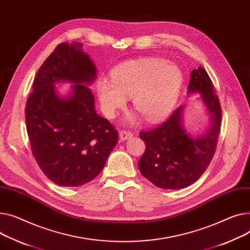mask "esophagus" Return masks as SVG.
<instances>
[{"label": "esophagus", "instance_id": "obj_1", "mask_svg": "<svg viewBox=\"0 0 250 250\" xmlns=\"http://www.w3.org/2000/svg\"><path fill=\"white\" fill-rule=\"evenodd\" d=\"M130 137H132L131 131H128V130H121L120 131V138L122 141H125V140L129 139Z\"/></svg>", "mask_w": 250, "mask_h": 250}]
</instances>
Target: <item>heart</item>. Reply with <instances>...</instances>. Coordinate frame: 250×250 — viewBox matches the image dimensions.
Returning a JSON list of instances; mask_svg holds the SVG:
<instances>
[{"label": "heart", "instance_id": "1", "mask_svg": "<svg viewBox=\"0 0 250 250\" xmlns=\"http://www.w3.org/2000/svg\"><path fill=\"white\" fill-rule=\"evenodd\" d=\"M112 82L97 83V94L104 112L112 118L131 96L134 108L146 122H157L174 105L182 74L173 63L159 58H142L124 63L111 71Z\"/></svg>", "mask_w": 250, "mask_h": 250}]
</instances>
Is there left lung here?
I'll return each mask as SVG.
<instances>
[{
    "label": "left lung",
    "instance_id": "8db88e82",
    "mask_svg": "<svg viewBox=\"0 0 250 250\" xmlns=\"http://www.w3.org/2000/svg\"><path fill=\"white\" fill-rule=\"evenodd\" d=\"M189 93H199L210 115L211 126L193 139L182 125L183 107L174 110L157 127L140 131L146 149L138 165L142 175L162 189L177 190L193 184L206 171L217 147L222 109L213 82L202 67L194 69Z\"/></svg>",
    "mask_w": 250,
    "mask_h": 250
}]
</instances>
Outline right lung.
<instances>
[{"mask_svg": "<svg viewBox=\"0 0 250 250\" xmlns=\"http://www.w3.org/2000/svg\"><path fill=\"white\" fill-rule=\"evenodd\" d=\"M96 69L78 42L59 44L39 68L25 107L32 154L44 175L56 185L78 187L101 173L118 143L119 131L94 108L86 85ZM75 83L68 99H60L54 83Z\"/></svg>", "mask_w": 250, "mask_h": 250, "instance_id": "add662e5", "label": "right lung"}]
</instances>
